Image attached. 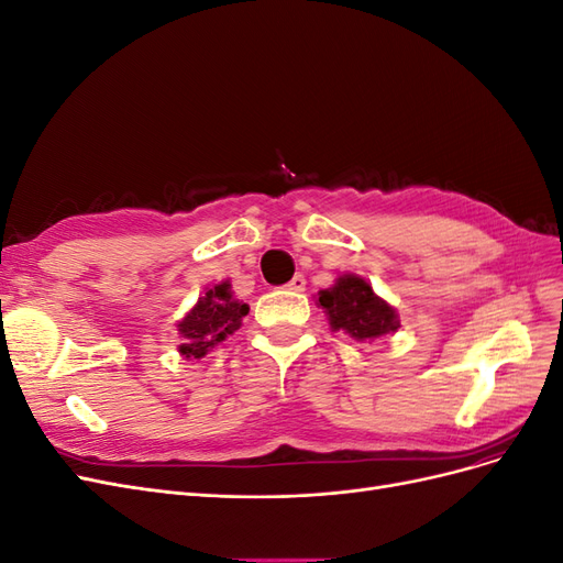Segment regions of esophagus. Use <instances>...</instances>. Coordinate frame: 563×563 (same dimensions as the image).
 <instances>
[{"label": "esophagus", "instance_id": "1", "mask_svg": "<svg viewBox=\"0 0 563 563\" xmlns=\"http://www.w3.org/2000/svg\"><path fill=\"white\" fill-rule=\"evenodd\" d=\"M286 286L291 288V291H305V277H302V275H296Z\"/></svg>", "mask_w": 563, "mask_h": 563}]
</instances>
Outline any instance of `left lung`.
<instances>
[{"instance_id":"left-lung-1","label":"left lung","mask_w":563,"mask_h":563,"mask_svg":"<svg viewBox=\"0 0 563 563\" xmlns=\"http://www.w3.org/2000/svg\"><path fill=\"white\" fill-rule=\"evenodd\" d=\"M317 305L327 312L333 331H345L354 340H373L399 329L395 308L356 275H340L331 288L317 294Z\"/></svg>"}]
</instances>
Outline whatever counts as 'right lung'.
Listing matches in <instances>:
<instances>
[{"label":"right lung","mask_w":563,"mask_h":563,"mask_svg":"<svg viewBox=\"0 0 563 563\" xmlns=\"http://www.w3.org/2000/svg\"><path fill=\"white\" fill-rule=\"evenodd\" d=\"M230 288V282L209 288L183 321H178L183 338L178 352L185 360H201L211 347L223 343L228 335L242 327V319L249 314V305L236 300Z\"/></svg>","instance_id":"1"}]
</instances>
